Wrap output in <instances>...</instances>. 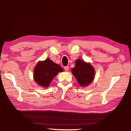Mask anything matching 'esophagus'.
Instances as JSON below:
<instances>
[{
    "label": "esophagus",
    "mask_w": 131,
    "mask_h": 131,
    "mask_svg": "<svg viewBox=\"0 0 131 131\" xmlns=\"http://www.w3.org/2000/svg\"><path fill=\"white\" fill-rule=\"evenodd\" d=\"M64 69H65V70L66 71H69V66H65V67L64 68Z\"/></svg>",
    "instance_id": "esophagus-1"
}]
</instances>
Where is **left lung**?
<instances>
[{"label":"left lung","instance_id":"obj_1","mask_svg":"<svg viewBox=\"0 0 131 131\" xmlns=\"http://www.w3.org/2000/svg\"><path fill=\"white\" fill-rule=\"evenodd\" d=\"M71 72L80 87H85L90 85L95 77V70L92 65L80 58L76 60Z\"/></svg>","mask_w":131,"mask_h":131}]
</instances>
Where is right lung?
Listing matches in <instances>:
<instances>
[{
    "mask_svg": "<svg viewBox=\"0 0 131 131\" xmlns=\"http://www.w3.org/2000/svg\"><path fill=\"white\" fill-rule=\"evenodd\" d=\"M63 69L49 58L38 61L34 69L33 78L36 83L44 88H48L52 80Z\"/></svg>",
    "mask_w": 131,
    "mask_h": 131,
    "instance_id": "add662e5",
    "label": "right lung"
}]
</instances>
